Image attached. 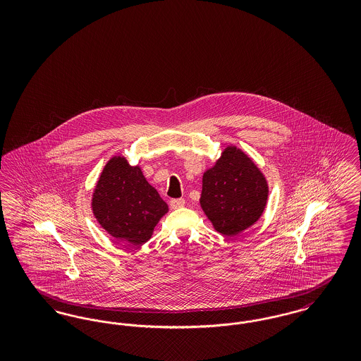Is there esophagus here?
<instances>
[{
  "label": "esophagus",
  "mask_w": 361,
  "mask_h": 361,
  "mask_svg": "<svg viewBox=\"0 0 361 361\" xmlns=\"http://www.w3.org/2000/svg\"><path fill=\"white\" fill-rule=\"evenodd\" d=\"M185 206V200L184 199H173L171 200V207L173 209H177V208H181V207Z\"/></svg>",
  "instance_id": "obj_1"
}]
</instances>
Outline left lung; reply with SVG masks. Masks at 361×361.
I'll return each mask as SVG.
<instances>
[{
  "instance_id": "left-lung-1",
  "label": "left lung",
  "mask_w": 361,
  "mask_h": 361,
  "mask_svg": "<svg viewBox=\"0 0 361 361\" xmlns=\"http://www.w3.org/2000/svg\"><path fill=\"white\" fill-rule=\"evenodd\" d=\"M268 195V181L256 162L228 145L203 174L200 206L218 233L234 237L261 218Z\"/></svg>"
}]
</instances>
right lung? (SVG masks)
Listing matches in <instances>:
<instances>
[{
	"mask_svg": "<svg viewBox=\"0 0 361 361\" xmlns=\"http://www.w3.org/2000/svg\"><path fill=\"white\" fill-rule=\"evenodd\" d=\"M92 211L115 240L143 245L169 207L147 183L139 165L133 166L123 155H114L93 190Z\"/></svg>",
	"mask_w": 361,
	"mask_h": 361,
	"instance_id": "obj_1",
	"label": "right lung"
}]
</instances>
